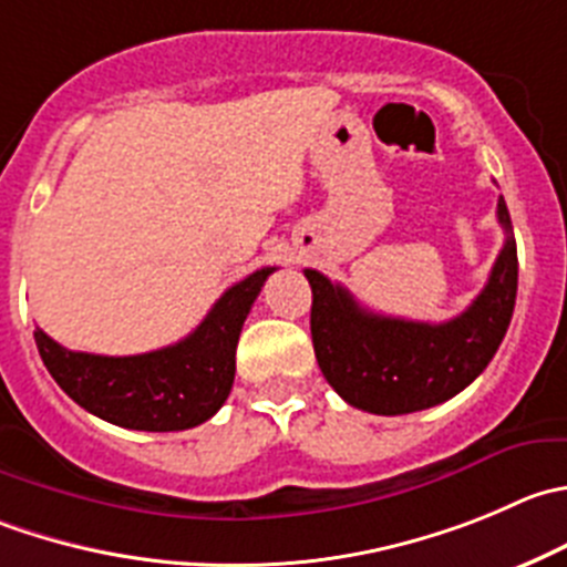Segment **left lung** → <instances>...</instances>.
Wrapping results in <instances>:
<instances>
[{
    "label": "left lung",
    "mask_w": 567,
    "mask_h": 567,
    "mask_svg": "<svg viewBox=\"0 0 567 567\" xmlns=\"http://www.w3.org/2000/svg\"><path fill=\"white\" fill-rule=\"evenodd\" d=\"M504 249L485 290L443 323L379 316L323 274L305 268L312 288L310 332L316 360L343 401L373 415H406L449 401L487 368L507 334L518 293V249L498 199Z\"/></svg>",
    "instance_id": "obj_1"
}]
</instances>
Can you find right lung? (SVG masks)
<instances>
[{
  "label": "right lung",
  "mask_w": 567,
  "mask_h": 567,
  "mask_svg": "<svg viewBox=\"0 0 567 567\" xmlns=\"http://www.w3.org/2000/svg\"><path fill=\"white\" fill-rule=\"evenodd\" d=\"M274 268L224 290L205 321L179 343L132 357L71 351L35 329L54 382L102 421L141 432H179L216 415L235 382V349L246 316Z\"/></svg>",
  "instance_id": "right-lung-1"
}]
</instances>
